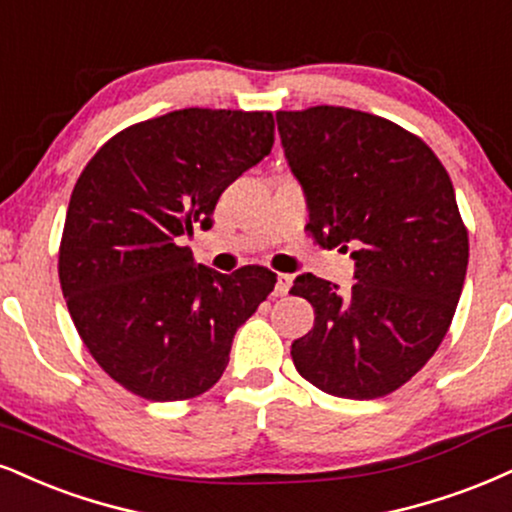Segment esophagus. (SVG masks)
<instances>
[{
	"label": "esophagus",
	"mask_w": 512,
	"mask_h": 512,
	"mask_svg": "<svg viewBox=\"0 0 512 512\" xmlns=\"http://www.w3.org/2000/svg\"><path fill=\"white\" fill-rule=\"evenodd\" d=\"M291 283H293V276L291 274H279L276 276V295H286L291 291Z\"/></svg>",
	"instance_id": "34e87169"
}]
</instances>
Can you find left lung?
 Masks as SVG:
<instances>
[{
	"label": "left lung",
	"instance_id": "obj_1",
	"mask_svg": "<svg viewBox=\"0 0 512 512\" xmlns=\"http://www.w3.org/2000/svg\"><path fill=\"white\" fill-rule=\"evenodd\" d=\"M281 147L324 248L350 252L355 283L312 274L291 293L315 326L293 362L317 389L369 400L400 389L441 346L463 293L467 231L451 178L420 138L346 107L276 112Z\"/></svg>",
	"mask_w": 512,
	"mask_h": 512
}]
</instances>
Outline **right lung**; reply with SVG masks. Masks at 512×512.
Listing matches in <instances>:
<instances>
[{"mask_svg": "<svg viewBox=\"0 0 512 512\" xmlns=\"http://www.w3.org/2000/svg\"><path fill=\"white\" fill-rule=\"evenodd\" d=\"M269 112L181 109L114 135L73 188L59 281L85 348L123 389L186 400L221 379L236 331L276 274H219L183 240L272 152Z\"/></svg>", "mask_w": 512, "mask_h": 512, "instance_id": "obj_1", "label": "right lung"}]
</instances>
